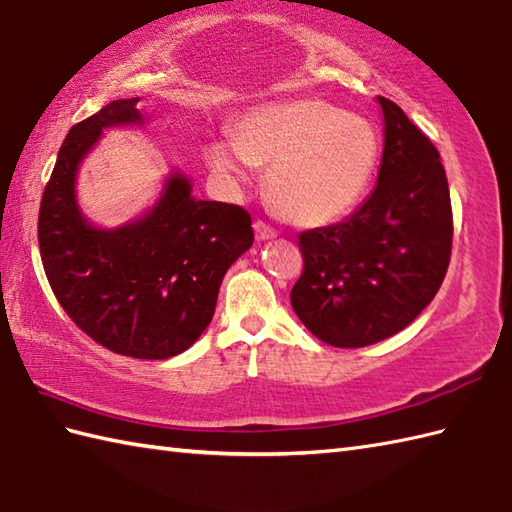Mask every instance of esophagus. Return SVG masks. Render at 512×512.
<instances>
[{
	"label": "esophagus",
	"mask_w": 512,
	"mask_h": 512,
	"mask_svg": "<svg viewBox=\"0 0 512 512\" xmlns=\"http://www.w3.org/2000/svg\"><path fill=\"white\" fill-rule=\"evenodd\" d=\"M253 228H255V237L259 239V242H266V239L277 237V233L266 222H255Z\"/></svg>",
	"instance_id": "34e87169"
}]
</instances>
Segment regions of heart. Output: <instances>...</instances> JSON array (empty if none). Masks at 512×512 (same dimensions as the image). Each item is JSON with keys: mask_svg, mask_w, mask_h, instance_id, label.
I'll return each instance as SVG.
<instances>
[{"mask_svg": "<svg viewBox=\"0 0 512 512\" xmlns=\"http://www.w3.org/2000/svg\"><path fill=\"white\" fill-rule=\"evenodd\" d=\"M206 162L231 187L268 167V198L295 226H325L350 213L374 178L380 140L372 123L317 99L248 112L231 138H213Z\"/></svg>", "mask_w": 512, "mask_h": 512, "instance_id": "heart-1", "label": "heart"}]
</instances>
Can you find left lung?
Returning <instances> with one entry per match:
<instances>
[{"mask_svg": "<svg viewBox=\"0 0 512 512\" xmlns=\"http://www.w3.org/2000/svg\"><path fill=\"white\" fill-rule=\"evenodd\" d=\"M383 160L376 189L343 222L299 235L303 275L290 292L306 328L334 347L405 330L442 286L453 215L438 149L396 103L378 96Z\"/></svg>", "mask_w": 512, "mask_h": 512, "instance_id": "obj_1", "label": "left lung"}]
</instances>
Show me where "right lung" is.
<instances>
[{"label":"right lung","mask_w":512,"mask_h":512,"mask_svg":"<svg viewBox=\"0 0 512 512\" xmlns=\"http://www.w3.org/2000/svg\"><path fill=\"white\" fill-rule=\"evenodd\" d=\"M138 101L107 103L65 136L41 198L39 248L54 297L85 334L116 354L160 361L200 339L226 270L255 235L239 206L193 198L178 167L134 220L107 228L83 213V160L105 129L147 125Z\"/></svg>","instance_id":"obj_1"}]
</instances>
